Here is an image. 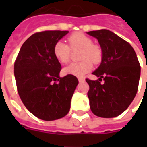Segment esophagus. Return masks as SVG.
Masks as SVG:
<instances>
[{"label":"esophagus","instance_id":"esophagus-1","mask_svg":"<svg viewBox=\"0 0 147 147\" xmlns=\"http://www.w3.org/2000/svg\"><path fill=\"white\" fill-rule=\"evenodd\" d=\"M78 80H79V82H84L85 81V79L83 77H78Z\"/></svg>","mask_w":147,"mask_h":147}]
</instances>
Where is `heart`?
I'll return each instance as SVG.
<instances>
[{"label": "heart", "instance_id": "heart-1", "mask_svg": "<svg viewBox=\"0 0 147 147\" xmlns=\"http://www.w3.org/2000/svg\"><path fill=\"white\" fill-rule=\"evenodd\" d=\"M69 45L62 41L56 42L53 47V54L61 64H67L70 60L71 49H80L79 62H74L64 69V72L76 76H83L91 70L93 63H99L102 58V50L100 46L93 44L92 39L86 34L76 32L67 38Z\"/></svg>", "mask_w": 147, "mask_h": 147}]
</instances>
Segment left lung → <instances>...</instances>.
Instances as JSON below:
<instances>
[{
  "mask_svg": "<svg viewBox=\"0 0 147 147\" xmlns=\"http://www.w3.org/2000/svg\"><path fill=\"white\" fill-rule=\"evenodd\" d=\"M102 50V63L93 75L98 80L86 79L90 106L96 116L112 118L126 110L135 98L139 87L140 64L132 46L108 30L89 31ZM104 80V84L100 81Z\"/></svg>",
  "mask_w": 147,
  "mask_h": 147,
  "instance_id": "obj_1",
  "label": "left lung"
}]
</instances>
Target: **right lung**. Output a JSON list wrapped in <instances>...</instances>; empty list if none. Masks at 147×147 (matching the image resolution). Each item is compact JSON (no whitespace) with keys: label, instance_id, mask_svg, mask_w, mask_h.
<instances>
[{"label":"right lung","instance_id":"obj_1","mask_svg":"<svg viewBox=\"0 0 147 147\" xmlns=\"http://www.w3.org/2000/svg\"><path fill=\"white\" fill-rule=\"evenodd\" d=\"M67 33L45 30L34 34L21 46L15 61L19 95L26 108L41 120L50 121L66 116L79 83L73 75L59 76L61 65L53 54L55 43Z\"/></svg>","mask_w":147,"mask_h":147}]
</instances>
